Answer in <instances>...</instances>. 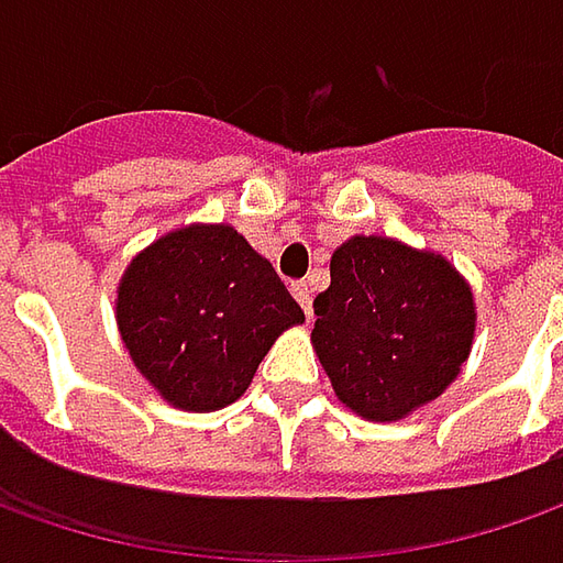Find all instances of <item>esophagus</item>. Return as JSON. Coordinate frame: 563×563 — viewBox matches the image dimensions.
I'll return each instance as SVG.
<instances>
[{
  "label": "esophagus",
  "mask_w": 563,
  "mask_h": 563,
  "mask_svg": "<svg viewBox=\"0 0 563 563\" xmlns=\"http://www.w3.org/2000/svg\"><path fill=\"white\" fill-rule=\"evenodd\" d=\"M291 294L297 297V303L303 307V313L307 316L313 313V291H310V285H307V282H294Z\"/></svg>",
  "instance_id": "1"
}]
</instances>
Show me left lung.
Masks as SVG:
<instances>
[{
  "label": "left lung",
  "mask_w": 563,
  "mask_h": 563,
  "mask_svg": "<svg viewBox=\"0 0 563 563\" xmlns=\"http://www.w3.org/2000/svg\"><path fill=\"white\" fill-rule=\"evenodd\" d=\"M329 272L310 341L347 410L404 420L461 376L476 338V297L442 253L354 234L335 247Z\"/></svg>",
  "instance_id": "1"
}]
</instances>
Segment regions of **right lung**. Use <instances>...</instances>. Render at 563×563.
<instances>
[{"mask_svg": "<svg viewBox=\"0 0 563 563\" xmlns=\"http://www.w3.org/2000/svg\"><path fill=\"white\" fill-rule=\"evenodd\" d=\"M115 322L165 404L212 413L247 391L275 338L300 325L303 310L238 228L194 222L128 263Z\"/></svg>", "mask_w": 563, "mask_h": 563, "instance_id": "add662e5", "label": "right lung"}]
</instances>
